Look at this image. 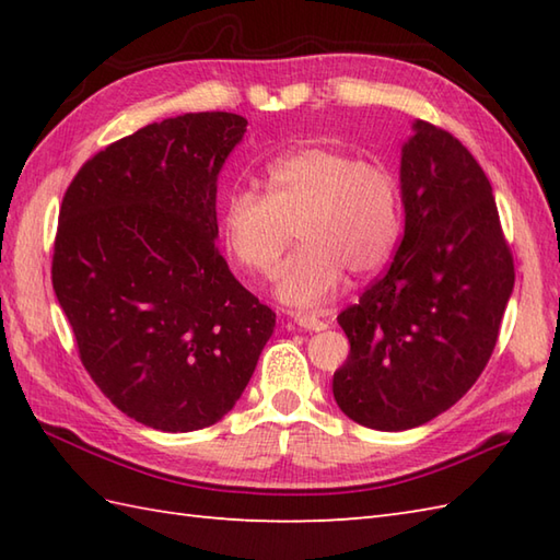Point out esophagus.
Listing matches in <instances>:
<instances>
[{
	"mask_svg": "<svg viewBox=\"0 0 560 560\" xmlns=\"http://www.w3.org/2000/svg\"><path fill=\"white\" fill-rule=\"evenodd\" d=\"M293 323L299 325L301 329H305V331H319V329H327L329 327L325 319H317L315 315H295Z\"/></svg>",
	"mask_w": 560,
	"mask_h": 560,
	"instance_id": "esophagus-1",
	"label": "esophagus"
}]
</instances>
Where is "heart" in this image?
Masks as SVG:
<instances>
[{"mask_svg":"<svg viewBox=\"0 0 560 560\" xmlns=\"http://www.w3.org/2000/svg\"><path fill=\"white\" fill-rule=\"evenodd\" d=\"M267 195L241 187L225 197L221 237L237 267L271 277L299 233L295 253L277 277V299L311 307L331 299L343 269L377 271L401 233V189L383 161H363L335 147H301L265 171Z\"/></svg>","mask_w":560,"mask_h":560,"instance_id":"1","label":"heart"}]
</instances>
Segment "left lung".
Segmentation results:
<instances>
[{
	"mask_svg": "<svg viewBox=\"0 0 560 560\" xmlns=\"http://www.w3.org/2000/svg\"><path fill=\"white\" fill-rule=\"evenodd\" d=\"M411 129L399 161L401 243L385 277L337 317L351 351L331 380L351 421L389 433L467 395L515 287L481 165L445 129L423 120Z\"/></svg>",
	"mask_w": 560,
	"mask_h": 560,
	"instance_id": "left-lung-1",
	"label": "left lung"
}]
</instances>
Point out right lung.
Wrapping results in <instances>:
<instances>
[{"mask_svg":"<svg viewBox=\"0 0 560 560\" xmlns=\"http://www.w3.org/2000/svg\"><path fill=\"white\" fill-rule=\"evenodd\" d=\"M245 132L235 113L141 127L83 165L59 209L52 289L81 363L156 431L221 421L277 325L217 247L219 173Z\"/></svg>","mask_w":560,"mask_h":560,"instance_id":"1","label":"right lung"}]
</instances>
